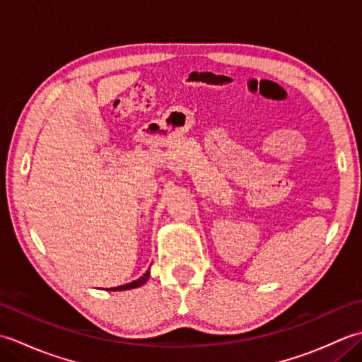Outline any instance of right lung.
Listing matches in <instances>:
<instances>
[{"label": "right lung", "mask_w": 362, "mask_h": 362, "mask_svg": "<svg viewBox=\"0 0 362 362\" xmlns=\"http://www.w3.org/2000/svg\"><path fill=\"white\" fill-rule=\"evenodd\" d=\"M149 271H146V274L143 276H140V279L132 281V283H127V284H122V286H118V288H110L109 291H126V289H134V288H138V286H143V284L148 281L149 279Z\"/></svg>", "instance_id": "add662e5"}]
</instances>
